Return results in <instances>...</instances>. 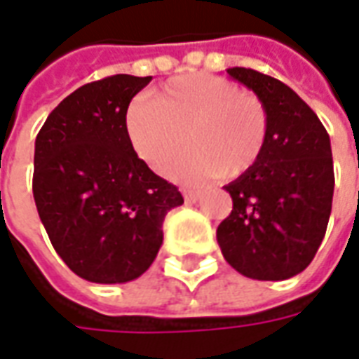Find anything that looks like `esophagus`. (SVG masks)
Segmentation results:
<instances>
[{
	"instance_id": "esophagus-1",
	"label": "esophagus",
	"mask_w": 359,
	"mask_h": 359,
	"mask_svg": "<svg viewBox=\"0 0 359 359\" xmlns=\"http://www.w3.org/2000/svg\"><path fill=\"white\" fill-rule=\"evenodd\" d=\"M200 196H202L200 190H184V200H187V202H196Z\"/></svg>"
}]
</instances>
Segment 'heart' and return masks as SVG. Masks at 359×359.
Wrapping results in <instances>:
<instances>
[{"label":"heart","mask_w":359,"mask_h":359,"mask_svg":"<svg viewBox=\"0 0 359 359\" xmlns=\"http://www.w3.org/2000/svg\"><path fill=\"white\" fill-rule=\"evenodd\" d=\"M125 123L134 151L157 172L190 142L192 148L171 167L172 179L188 184L246 175L259 163L269 136L265 103L210 73L180 74L156 97H134Z\"/></svg>","instance_id":"heart-1"}]
</instances>
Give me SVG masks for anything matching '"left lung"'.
<instances>
[{"mask_svg":"<svg viewBox=\"0 0 359 359\" xmlns=\"http://www.w3.org/2000/svg\"><path fill=\"white\" fill-rule=\"evenodd\" d=\"M226 74L265 103L269 136L259 163L223 187L233 211L217 226V242L244 277L285 280L306 269L323 242L334 190L331 140L285 82L244 67Z\"/></svg>","mask_w":359,"mask_h":359,"instance_id":"1","label":"left lung"}]
</instances>
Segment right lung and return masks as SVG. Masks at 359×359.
Listing matches in <instances>:
<instances>
[{"label":"right lung","instance_id":"obj_1","mask_svg":"<svg viewBox=\"0 0 359 359\" xmlns=\"http://www.w3.org/2000/svg\"><path fill=\"white\" fill-rule=\"evenodd\" d=\"M151 76L115 74L67 95L40 128L32 192L59 257L90 283L138 278L163 244L179 188L136 156L126 109Z\"/></svg>","mask_w":359,"mask_h":359}]
</instances>
